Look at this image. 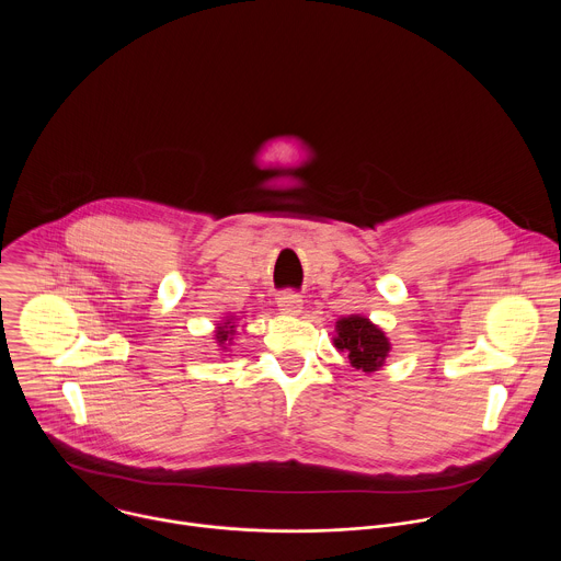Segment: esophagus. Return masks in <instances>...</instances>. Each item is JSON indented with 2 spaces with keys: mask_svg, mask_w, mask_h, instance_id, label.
<instances>
[{
  "mask_svg": "<svg viewBox=\"0 0 561 561\" xmlns=\"http://www.w3.org/2000/svg\"><path fill=\"white\" fill-rule=\"evenodd\" d=\"M301 297L295 293V290H284V293H279L277 295V306H279V310H284V312H290V314H295V312H299L301 310Z\"/></svg>",
  "mask_w": 561,
  "mask_h": 561,
  "instance_id": "1",
  "label": "esophagus"
}]
</instances>
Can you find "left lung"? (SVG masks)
Here are the masks:
<instances>
[{"label": "left lung", "mask_w": 561, "mask_h": 561, "mask_svg": "<svg viewBox=\"0 0 561 561\" xmlns=\"http://www.w3.org/2000/svg\"><path fill=\"white\" fill-rule=\"evenodd\" d=\"M335 346L348 357L351 366L364 373L377 370L390 351L386 335L366 317L357 314L340 319Z\"/></svg>", "instance_id": "1"}]
</instances>
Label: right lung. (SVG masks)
Wrapping results in <instances>:
<instances>
[{
    "instance_id": "obj_1",
    "label": "right lung",
    "mask_w": 561,
    "mask_h": 561,
    "mask_svg": "<svg viewBox=\"0 0 561 561\" xmlns=\"http://www.w3.org/2000/svg\"><path fill=\"white\" fill-rule=\"evenodd\" d=\"M226 324H230V322H226ZM230 331H232V327H230ZM228 335H230V333H228V329H226V327H219V331H217V342H219V344H224V340H226Z\"/></svg>"
}]
</instances>
